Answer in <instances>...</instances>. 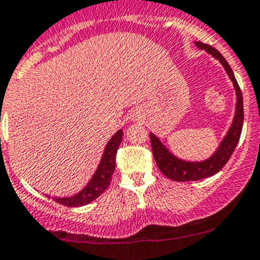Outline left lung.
<instances>
[{
	"mask_svg": "<svg viewBox=\"0 0 260 260\" xmlns=\"http://www.w3.org/2000/svg\"><path fill=\"white\" fill-rule=\"evenodd\" d=\"M195 46L199 49H206L209 54H212L214 58H217L222 63L227 75H229L232 84H234L235 91H236V110H235V116L234 120H232L231 127L229 128L227 134L224 135L219 147L217 148L216 152L208 159H204L202 162H187V160L180 159L176 155L172 154L153 133H150L149 137L150 144H152L153 157H154L158 169L166 177L180 182L198 181V180L213 176L217 172L221 171L223 169V166L229 162L230 157H231L237 143H239L244 122L243 94H241V90H240L236 78H235L234 73H232V69L230 68V65L224 60L223 56L212 46L204 44L202 42H195Z\"/></svg>",
	"mask_w": 260,
	"mask_h": 260,
	"instance_id": "1",
	"label": "left lung"
}]
</instances>
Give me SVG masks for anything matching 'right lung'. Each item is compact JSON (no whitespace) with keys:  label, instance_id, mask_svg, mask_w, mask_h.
Instances as JSON below:
<instances>
[{"label":"right lung","instance_id":"obj_1","mask_svg":"<svg viewBox=\"0 0 260 260\" xmlns=\"http://www.w3.org/2000/svg\"><path fill=\"white\" fill-rule=\"evenodd\" d=\"M122 130H118L115 135L107 143L103 152L102 159H101L98 169L95 170L94 175L90 179V181L86 184V186L78 194L73 197L66 198H54V202L60 203L66 207H81L85 206L88 203L97 199L100 195H102L110 186L111 179L115 172L116 167V153H117L118 147L122 140ZM49 198V197H48Z\"/></svg>","mask_w":260,"mask_h":260}]
</instances>
